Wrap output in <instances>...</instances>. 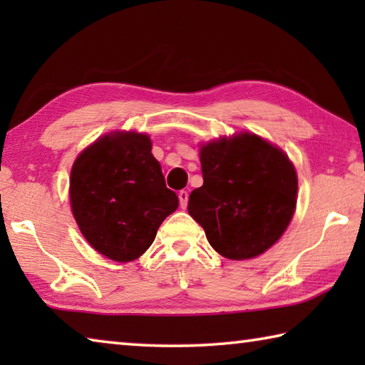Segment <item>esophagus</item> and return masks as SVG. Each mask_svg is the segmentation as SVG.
I'll list each match as a JSON object with an SVG mask.
<instances>
[{
    "instance_id": "34e87169",
    "label": "esophagus",
    "mask_w": 365,
    "mask_h": 365,
    "mask_svg": "<svg viewBox=\"0 0 365 365\" xmlns=\"http://www.w3.org/2000/svg\"><path fill=\"white\" fill-rule=\"evenodd\" d=\"M178 200H180V207L187 209V206H188V191L182 190L180 193H178Z\"/></svg>"
}]
</instances>
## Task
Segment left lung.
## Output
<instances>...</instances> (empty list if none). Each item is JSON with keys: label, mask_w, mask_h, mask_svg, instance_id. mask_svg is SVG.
<instances>
[{"label": "left lung", "mask_w": 365, "mask_h": 365, "mask_svg": "<svg viewBox=\"0 0 365 365\" xmlns=\"http://www.w3.org/2000/svg\"><path fill=\"white\" fill-rule=\"evenodd\" d=\"M202 187L191 191L188 214L227 259H251L287 230L298 177L280 148L255 133L209 141L200 151Z\"/></svg>", "instance_id": "1"}]
</instances>
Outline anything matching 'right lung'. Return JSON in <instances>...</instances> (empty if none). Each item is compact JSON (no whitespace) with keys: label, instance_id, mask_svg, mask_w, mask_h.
Masks as SVG:
<instances>
[{"label":"right lung","instance_id":"1","mask_svg":"<svg viewBox=\"0 0 365 365\" xmlns=\"http://www.w3.org/2000/svg\"><path fill=\"white\" fill-rule=\"evenodd\" d=\"M71 206L80 232L115 262L140 257L163 220L178 207L145 133L104 135L78 154L71 170Z\"/></svg>","mask_w":365,"mask_h":365}]
</instances>
